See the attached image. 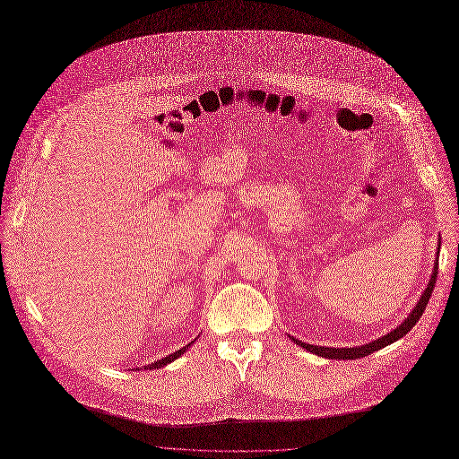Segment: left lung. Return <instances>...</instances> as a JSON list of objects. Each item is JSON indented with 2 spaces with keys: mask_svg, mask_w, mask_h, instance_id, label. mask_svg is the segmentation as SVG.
Segmentation results:
<instances>
[{
  "mask_svg": "<svg viewBox=\"0 0 459 459\" xmlns=\"http://www.w3.org/2000/svg\"><path fill=\"white\" fill-rule=\"evenodd\" d=\"M439 248H441V238H439V241H437V253H436V260H434V269H432L430 280H429V283H427V287H425V290H423L421 299L418 300V304L413 306V309L408 313V316H406L395 329L385 333L383 337L375 339V341H371V342H368V344H362V346H353V348L313 346V344H306V342H302V341H299V339H295V337H290V335H289V339L293 341L295 344H299L302 350H307V351L313 353V355H318V357H322V359H339V360H353V359L366 357V355H369V353H373V351H379V350L390 346L392 342L403 339V337L406 335V333L415 325V322H418V320L421 318V315L425 313V307H427V304H429V300H430V297H432V290H434L436 278H437Z\"/></svg>",
  "mask_w": 459,
  "mask_h": 459,
  "instance_id": "left-lung-1",
  "label": "left lung"
}]
</instances>
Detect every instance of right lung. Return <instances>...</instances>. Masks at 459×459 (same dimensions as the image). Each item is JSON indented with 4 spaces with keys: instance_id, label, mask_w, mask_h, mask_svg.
Wrapping results in <instances>:
<instances>
[{
    "instance_id": "obj_1",
    "label": "right lung",
    "mask_w": 459,
    "mask_h": 459,
    "mask_svg": "<svg viewBox=\"0 0 459 459\" xmlns=\"http://www.w3.org/2000/svg\"><path fill=\"white\" fill-rule=\"evenodd\" d=\"M194 344V341L190 342V344H186V346H183L181 350H178V351H174V353H170L169 357H164V359H160V360H155V362H152V364H148V366H144V369H155V368H164L166 364H170V362H174L176 359H179L190 346Z\"/></svg>"
}]
</instances>
